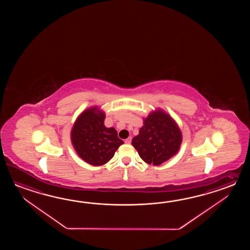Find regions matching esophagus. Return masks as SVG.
Listing matches in <instances>:
<instances>
[{"label": "esophagus", "mask_w": 250, "mask_h": 250, "mask_svg": "<svg viewBox=\"0 0 250 250\" xmlns=\"http://www.w3.org/2000/svg\"><path fill=\"white\" fill-rule=\"evenodd\" d=\"M131 139H132V138H131V137H128V138H126V139H125V143H126V144L131 143Z\"/></svg>", "instance_id": "1"}]
</instances>
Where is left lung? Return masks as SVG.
Instances as JSON below:
<instances>
[{"instance_id": "left-lung-1", "label": "left lung", "mask_w": 250, "mask_h": 250, "mask_svg": "<svg viewBox=\"0 0 250 250\" xmlns=\"http://www.w3.org/2000/svg\"><path fill=\"white\" fill-rule=\"evenodd\" d=\"M181 140V130L174 121L159 111L150 113L145 119L139 134L133 138L132 146L141 159L156 166L177 154Z\"/></svg>"}]
</instances>
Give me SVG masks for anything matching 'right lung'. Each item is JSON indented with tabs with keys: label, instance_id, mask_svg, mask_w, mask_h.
I'll list each match as a JSON object with an SVG mask.
<instances>
[{
	"label": "right lung",
	"instance_id": "obj_1",
	"mask_svg": "<svg viewBox=\"0 0 250 250\" xmlns=\"http://www.w3.org/2000/svg\"><path fill=\"white\" fill-rule=\"evenodd\" d=\"M104 113L96 107L83 112L71 130V140L80 158L94 166L112 159L123 141L114 127L104 126Z\"/></svg>",
	"mask_w": 250,
	"mask_h": 250
}]
</instances>
